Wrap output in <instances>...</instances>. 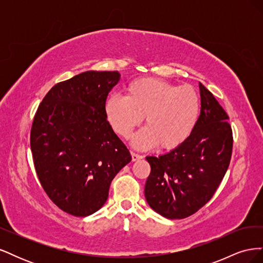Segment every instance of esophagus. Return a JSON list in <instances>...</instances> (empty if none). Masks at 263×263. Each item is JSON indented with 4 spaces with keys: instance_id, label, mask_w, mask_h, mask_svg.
<instances>
[{
    "instance_id": "34e87169",
    "label": "esophagus",
    "mask_w": 263,
    "mask_h": 263,
    "mask_svg": "<svg viewBox=\"0 0 263 263\" xmlns=\"http://www.w3.org/2000/svg\"><path fill=\"white\" fill-rule=\"evenodd\" d=\"M132 159H133V161H138V160H140V159H142V156L138 155L136 153H132Z\"/></svg>"
}]
</instances>
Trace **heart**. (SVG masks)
Returning a JSON list of instances; mask_svg holds the SVG:
<instances>
[{
  "label": "heart",
  "instance_id": "1",
  "mask_svg": "<svg viewBox=\"0 0 263 263\" xmlns=\"http://www.w3.org/2000/svg\"><path fill=\"white\" fill-rule=\"evenodd\" d=\"M105 116L114 132L128 138L145 116L146 127L133 138L138 149L160 145L171 150L184 142L192 133L200 112V100L193 87L176 86L156 78L134 80L125 97L112 95L105 103Z\"/></svg>",
  "mask_w": 263,
  "mask_h": 263
}]
</instances>
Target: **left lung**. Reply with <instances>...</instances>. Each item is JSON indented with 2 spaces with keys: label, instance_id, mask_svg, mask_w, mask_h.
I'll return each instance as SVG.
<instances>
[{
  "label": "left lung",
  "instance_id": "1",
  "mask_svg": "<svg viewBox=\"0 0 263 263\" xmlns=\"http://www.w3.org/2000/svg\"><path fill=\"white\" fill-rule=\"evenodd\" d=\"M200 94L201 114L189 138L169 154L146 157L151 166L146 200L169 219L189 217L203 208L216 192L232 158L229 117L202 83Z\"/></svg>",
  "mask_w": 263,
  "mask_h": 263
}]
</instances>
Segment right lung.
I'll return each instance as SVG.
<instances>
[{
    "label": "right lung",
    "mask_w": 263,
    "mask_h": 263,
    "mask_svg": "<svg viewBox=\"0 0 263 263\" xmlns=\"http://www.w3.org/2000/svg\"><path fill=\"white\" fill-rule=\"evenodd\" d=\"M117 71H86L52 86L39 104L30 149L39 182L60 210L77 217L99 211L110 182L132 156L105 116Z\"/></svg>",
    "instance_id": "add662e5"
}]
</instances>
